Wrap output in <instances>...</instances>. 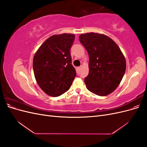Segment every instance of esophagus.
<instances>
[{
    "mask_svg": "<svg viewBox=\"0 0 147 147\" xmlns=\"http://www.w3.org/2000/svg\"><path fill=\"white\" fill-rule=\"evenodd\" d=\"M80 69H81V67H76L77 71H79L80 70Z\"/></svg>",
    "mask_w": 147,
    "mask_h": 147,
    "instance_id": "34e87169",
    "label": "esophagus"
}]
</instances>
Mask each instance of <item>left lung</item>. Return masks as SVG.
Wrapping results in <instances>:
<instances>
[{
    "label": "left lung",
    "instance_id": "left-lung-1",
    "mask_svg": "<svg viewBox=\"0 0 147 147\" xmlns=\"http://www.w3.org/2000/svg\"><path fill=\"white\" fill-rule=\"evenodd\" d=\"M79 40L90 58V70L84 78L87 89L97 96L110 94L116 90L126 71V60L121 50L112 38L103 34H83Z\"/></svg>",
    "mask_w": 147,
    "mask_h": 147
}]
</instances>
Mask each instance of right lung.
<instances>
[{
    "label": "right lung",
    "instance_id": "obj_1",
    "mask_svg": "<svg viewBox=\"0 0 147 147\" xmlns=\"http://www.w3.org/2000/svg\"><path fill=\"white\" fill-rule=\"evenodd\" d=\"M74 39V34L54 35L35 53L33 59L35 78L40 88L49 96L57 97L64 94L76 77L70 52Z\"/></svg>",
    "mask_w": 147,
    "mask_h": 147
}]
</instances>
